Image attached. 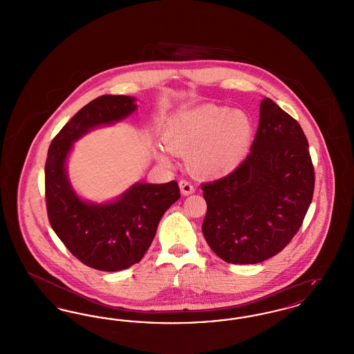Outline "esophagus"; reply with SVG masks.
Segmentation results:
<instances>
[{"mask_svg":"<svg viewBox=\"0 0 354 354\" xmlns=\"http://www.w3.org/2000/svg\"><path fill=\"white\" fill-rule=\"evenodd\" d=\"M179 187H180V191H182L183 195H191V194L195 192V187L192 185L191 182H188V180H185V179H182V180L179 182Z\"/></svg>","mask_w":354,"mask_h":354,"instance_id":"34e87169","label":"esophagus"}]
</instances>
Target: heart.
<instances>
[{
	"label": "heart",
	"mask_w": 354,
	"mask_h": 354,
	"mask_svg": "<svg viewBox=\"0 0 354 354\" xmlns=\"http://www.w3.org/2000/svg\"><path fill=\"white\" fill-rule=\"evenodd\" d=\"M252 136V120L244 111L202 104L169 119L163 143L169 152L185 155L192 174L214 179L234 172L244 162ZM158 158L172 165L166 151L158 152Z\"/></svg>",
	"instance_id": "obj_1"
}]
</instances>
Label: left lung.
Returning <instances> with one entry per match:
<instances>
[{"instance_id": "8db88e82", "label": "left lung", "mask_w": 354, "mask_h": 354, "mask_svg": "<svg viewBox=\"0 0 354 354\" xmlns=\"http://www.w3.org/2000/svg\"><path fill=\"white\" fill-rule=\"evenodd\" d=\"M202 189L203 235L220 259L256 264L283 251L301 227L315 189L309 145L299 122L263 100L245 160Z\"/></svg>"}]
</instances>
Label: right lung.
<instances>
[{"label": "right lung", "mask_w": 354, "mask_h": 354, "mask_svg": "<svg viewBox=\"0 0 354 354\" xmlns=\"http://www.w3.org/2000/svg\"><path fill=\"white\" fill-rule=\"evenodd\" d=\"M136 110L135 98L102 95L82 107L53 139L45 165V196L51 228L84 266L104 272L139 263L163 214L180 198L179 185L135 183L113 202H86L70 185L66 160L73 143L102 124Z\"/></svg>", "instance_id": "right-lung-1"}]
</instances>
